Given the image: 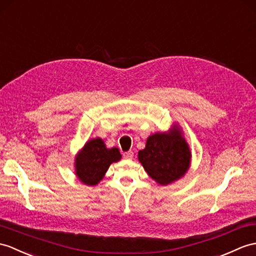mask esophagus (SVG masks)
I'll use <instances>...</instances> for the list:
<instances>
[{"instance_id": "obj_1", "label": "esophagus", "mask_w": 256, "mask_h": 256, "mask_svg": "<svg viewBox=\"0 0 256 256\" xmlns=\"http://www.w3.org/2000/svg\"><path fill=\"white\" fill-rule=\"evenodd\" d=\"M134 156V152L132 150H128V152H123V157L126 159H132Z\"/></svg>"}]
</instances>
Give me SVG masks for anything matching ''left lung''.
I'll return each mask as SVG.
<instances>
[{"mask_svg":"<svg viewBox=\"0 0 256 256\" xmlns=\"http://www.w3.org/2000/svg\"><path fill=\"white\" fill-rule=\"evenodd\" d=\"M138 160L152 179L167 186L186 174L191 152L179 130L174 128L169 134L150 136L145 150L138 152Z\"/></svg>","mask_w":256,"mask_h":256,"instance_id":"obj_1","label":"left lung"}]
</instances>
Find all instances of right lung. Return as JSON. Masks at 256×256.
<instances>
[{
    "instance_id": "1",
    "label": "right lung",
    "mask_w": 256,
    "mask_h": 256,
    "mask_svg": "<svg viewBox=\"0 0 256 256\" xmlns=\"http://www.w3.org/2000/svg\"><path fill=\"white\" fill-rule=\"evenodd\" d=\"M121 159L118 148L108 150L100 138L89 140L76 158V174L87 186H96L102 179L112 162Z\"/></svg>"
}]
</instances>
